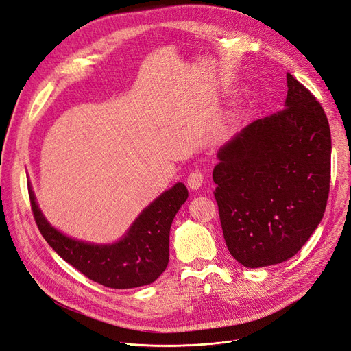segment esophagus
<instances>
[{
	"instance_id": "34e87169",
	"label": "esophagus",
	"mask_w": 351,
	"mask_h": 351,
	"mask_svg": "<svg viewBox=\"0 0 351 351\" xmlns=\"http://www.w3.org/2000/svg\"><path fill=\"white\" fill-rule=\"evenodd\" d=\"M203 180H204L203 174H202L200 171L195 170V171H193V173L189 174V177H187V186H189L191 190H197V189L202 187Z\"/></svg>"
}]
</instances>
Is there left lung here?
<instances>
[{
  "label": "left lung",
  "instance_id": "1",
  "mask_svg": "<svg viewBox=\"0 0 351 351\" xmlns=\"http://www.w3.org/2000/svg\"><path fill=\"white\" fill-rule=\"evenodd\" d=\"M285 108L250 122L219 152L215 199L224 242L246 268L292 258L326 212L331 134L315 96L287 73Z\"/></svg>",
  "mask_w": 351,
  "mask_h": 351
}]
</instances>
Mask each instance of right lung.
Masks as SVG:
<instances>
[{
	"label": "right lung",
	"mask_w": 351,
	"mask_h": 351,
	"mask_svg": "<svg viewBox=\"0 0 351 351\" xmlns=\"http://www.w3.org/2000/svg\"><path fill=\"white\" fill-rule=\"evenodd\" d=\"M29 194L37 228L56 254L92 281L115 289L148 285L165 271L171 223L189 197L186 186L177 183L143 210L119 242L93 245L67 237L50 226L36 203L30 183Z\"/></svg>",
	"instance_id": "1"
}]
</instances>
